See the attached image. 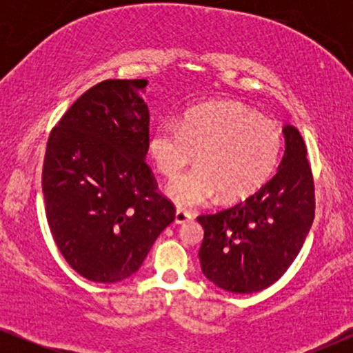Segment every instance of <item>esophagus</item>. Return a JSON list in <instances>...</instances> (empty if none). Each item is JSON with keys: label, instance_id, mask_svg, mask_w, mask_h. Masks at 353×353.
<instances>
[{"label": "esophagus", "instance_id": "1", "mask_svg": "<svg viewBox=\"0 0 353 353\" xmlns=\"http://www.w3.org/2000/svg\"><path fill=\"white\" fill-rule=\"evenodd\" d=\"M190 219H192V214L188 212V210H184V209H177L176 217H174V222H176V224H184V222L190 221Z\"/></svg>", "mask_w": 353, "mask_h": 353}]
</instances>
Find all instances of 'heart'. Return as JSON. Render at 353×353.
Segmentation results:
<instances>
[{"label": "heart", "instance_id": "obj_1", "mask_svg": "<svg viewBox=\"0 0 353 353\" xmlns=\"http://www.w3.org/2000/svg\"><path fill=\"white\" fill-rule=\"evenodd\" d=\"M281 148L277 124L237 103L202 104L185 112L181 125L165 121L149 136V154L168 179H176L197 154L199 165L168 188L181 208L217 194L222 201L245 199L272 176Z\"/></svg>", "mask_w": 353, "mask_h": 353}]
</instances>
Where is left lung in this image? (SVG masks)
Instances as JSON below:
<instances>
[{"instance_id": "left-lung-1", "label": "left lung", "mask_w": 353, "mask_h": 353, "mask_svg": "<svg viewBox=\"0 0 353 353\" xmlns=\"http://www.w3.org/2000/svg\"><path fill=\"white\" fill-rule=\"evenodd\" d=\"M277 172L232 208L204 214L199 261L205 279L232 294L261 292L277 282L301 252L315 214L314 179L301 132L282 129Z\"/></svg>"}]
</instances>
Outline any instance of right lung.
<instances>
[{"label": "right lung", "mask_w": 353, "mask_h": 353, "mask_svg": "<svg viewBox=\"0 0 353 353\" xmlns=\"http://www.w3.org/2000/svg\"><path fill=\"white\" fill-rule=\"evenodd\" d=\"M145 79H108L88 89L51 131L43 164L48 225L59 252L92 282L139 270L174 221L145 164Z\"/></svg>", "instance_id": "add662e5"}]
</instances>
